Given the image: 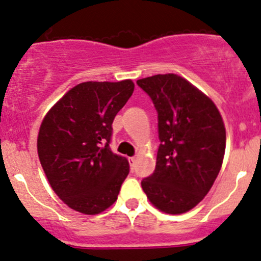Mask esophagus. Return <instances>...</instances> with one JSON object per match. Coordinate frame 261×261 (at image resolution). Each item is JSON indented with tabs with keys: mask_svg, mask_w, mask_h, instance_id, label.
I'll list each match as a JSON object with an SVG mask.
<instances>
[{
	"mask_svg": "<svg viewBox=\"0 0 261 261\" xmlns=\"http://www.w3.org/2000/svg\"><path fill=\"white\" fill-rule=\"evenodd\" d=\"M128 161H129V165H130V168L132 169H135V166H136V158H128Z\"/></svg>",
	"mask_w": 261,
	"mask_h": 261,
	"instance_id": "34e87169",
	"label": "esophagus"
}]
</instances>
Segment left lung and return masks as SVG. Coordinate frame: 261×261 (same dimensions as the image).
<instances>
[{
	"label": "left lung",
	"mask_w": 261,
	"mask_h": 261,
	"mask_svg": "<svg viewBox=\"0 0 261 261\" xmlns=\"http://www.w3.org/2000/svg\"><path fill=\"white\" fill-rule=\"evenodd\" d=\"M137 84L152 100L159 119L155 172L141 182L156 209L190 212L214 185L225 152L219 110L197 87L177 74H158Z\"/></svg>",
	"instance_id": "8db88e82"
}]
</instances>
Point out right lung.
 <instances>
[{"mask_svg":"<svg viewBox=\"0 0 261 261\" xmlns=\"http://www.w3.org/2000/svg\"><path fill=\"white\" fill-rule=\"evenodd\" d=\"M133 91L130 79L84 82L44 115L37 138L38 158L51 188L70 209L96 215L118 198L129 164L109 147L111 124Z\"/></svg>","mask_w":261,"mask_h":261,"instance_id":"right-lung-1","label":"right lung"}]
</instances>
